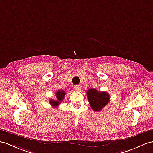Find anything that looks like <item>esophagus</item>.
<instances>
[{"label":"esophagus","instance_id":"obj_1","mask_svg":"<svg viewBox=\"0 0 153 153\" xmlns=\"http://www.w3.org/2000/svg\"><path fill=\"white\" fill-rule=\"evenodd\" d=\"M80 89H81L80 85H74V89H75L76 91H79L80 90Z\"/></svg>","mask_w":153,"mask_h":153}]
</instances>
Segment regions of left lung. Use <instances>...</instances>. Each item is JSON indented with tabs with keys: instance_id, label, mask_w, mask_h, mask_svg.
Segmentation results:
<instances>
[{
	"instance_id": "1",
	"label": "left lung",
	"mask_w": 153,
	"mask_h": 153,
	"mask_svg": "<svg viewBox=\"0 0 153 153\" xmlns=\"http://www.w3.org/2000/svg\"><path fill=\"white\" fill-rule=\"evenodd\" d=\"M87 97L89 105L95 111L101 110L110 101V95L106 91H99L94 88L87 91Z\"/></svg>"
}]
</instances>
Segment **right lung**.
<instances>
[{
	"mask_svg": "<svg viewBox=\"0 0 153 153\" xmlns=\"http://www.w3.org/2000/svg\"><path fill=\"white\" fill-rule=\"evenodd\" d=\"M65 95V92L64 90H58L56 93V100H53L50 99L49 102L51 105L54 106V108H56L61 102L63 101L64 97Z\"/></svg>",
	"mask_w": 153,
	"mask_h": 153,
	"instance_id": "right-lung-1",
	"label": "right lung"
}]
</instances>
